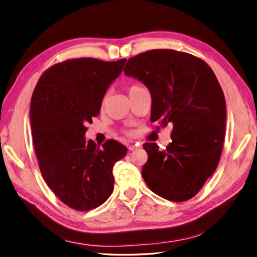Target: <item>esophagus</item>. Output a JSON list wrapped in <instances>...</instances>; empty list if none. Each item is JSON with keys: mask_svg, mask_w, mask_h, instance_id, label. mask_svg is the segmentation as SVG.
<instances>
[{"mask_svg": "<svg viewBox=\"0 0 257 257\" xmlns=\"http://www.w3.org/2000/svg\"><path fill=\"white\" fill-rule=\"evenodd\" d=\"M128 148H129V150H135V149L138 148V146L137 145H130Z\"/></svg>", "mask_w": 257, "mask_h": 257, "instance_id": "1", "label": "esophagus"}]
</instances>
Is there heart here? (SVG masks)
Here are the masks:
<instances>
[{"label": "heart", "instance_id": "obj_1", "mask_svg": "<svg viewBox=\"0 0 257 257\" xmlns=\"http://www.w3.org/2000/svg\"><path fill=\"white\" fill-rule=\"evenodd\" d=\"M140 86H137V85H133V86H130L129 87V92L130 91H133V90H135V89H137V88H139ZM103 101H105V98H103ZM129 135H133L132 133H129Z\"/></svg>", "mask_w": 257, "mask_h": 257}]
</instances>
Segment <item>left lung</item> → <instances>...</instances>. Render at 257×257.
Returning <instances> with one entry per match:
<instances>
[{
  "label": "left lung",
  "instance_id": "obj_1",
  "mask_svg": "<svg viewBox=\"0 0 257 257\" xmlns=\"http://www.w3.org/2000/svg\"><path fill=\"white\" fill-rule=\"evenodd\" d=\"M123 72L148 87L151 121L173 124L165 150L144 145L145 182L167 200L193 198L215 171L224 143L226 103L215 74L201 58L174 50L141 53L128 59Z\"/></svg>",
  "mask_w": 257,
  "mask_h": 257
}]
</instances>
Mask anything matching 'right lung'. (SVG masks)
<instances>
[{
	"instance_id": "obj_1",
	"label": "right lung",
	"mask_w": 257,
	"mask_h": 257,
	"mask_svg": "<svg viewBox=\"0 0 257 257\" xmlns=\"http://www.w3.org/2000/svg\"><path fill=\"white\" fill-rule=\"evenodd\" d=\"M125 61L67 59L48 68L33 92L30 117L40 170L57 198L74 210H92L111 195L112 168L127 154L118 141L107 140L100 149L85 139L87 123L99 114Z\"/></svg>"
}]
</instances>
